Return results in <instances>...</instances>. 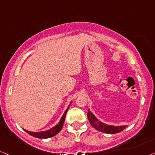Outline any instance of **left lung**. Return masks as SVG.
<instances>
[{
  "label": "left lung",
  "instance_id": "8db88e82",
  "mask_svg": "<svg viewBox=\"0 0 155 155\" xmlns=\"http://www.w3.org/2000/svg\"><path fill=\"white\" fill-rule=\"evenodd\" d=\"M88 119L90 123L93 128L95 129L101 131L104 134H117L122 131L124 130L127 126H110L107 125V124L102 123L101 121H99L96 117L92 114L90 110H88Z\"/></svg>",
  "mask_w": 155,
  "mask_h": 155
}]
</instances>
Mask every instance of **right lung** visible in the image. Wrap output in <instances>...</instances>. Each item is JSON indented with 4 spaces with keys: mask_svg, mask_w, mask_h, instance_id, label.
Segmentation results:
<instances>
[{
    "mask_svg": "<svg viewBox=\"0 0 155 155\" xmlns=\"http://www.w3.org/2000/svg\"><path fill=\"white\" fill-rule=\"evenodd\" d=\"M69 107V105L68 106V107H67L66 111L64 112V114H63L62 118H61L60 122H59V123L57 124L55 126H54L53 128H51V129L48 130H46V131H43V132L35 133V132L29 131V130H27L25 129H24V130H25V131L27 132V134H29V135H31V136L35 137V138H51V137H53V136H55V135L58 134V133L60 131L61 129H62L63 124H64V120H65V117H66L67 110H68Z\"/></svg>",
    "mask_w": 155,
    "mask_h": 155,
    "instance_id": "obj_1",
    "label": "right lung"
}]
</instances>
